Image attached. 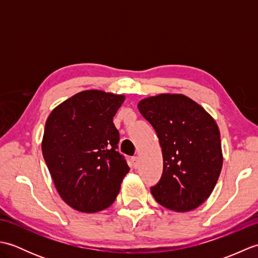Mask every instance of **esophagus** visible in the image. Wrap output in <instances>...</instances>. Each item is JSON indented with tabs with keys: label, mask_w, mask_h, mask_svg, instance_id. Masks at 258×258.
Masks as SVG:
<instances>
[{
	"label": "esophagus",
	"mask_w": 258,
	"mask_h": 258,
	"mask_svg": "<svg viewBox=\"0 0 258 258\" xmlns=\"http://www.w3.org/2000/svg\"><path fill=\"white\" fill-rule=\"evenodd\" d=\"M131 163H132V165H133L134 168H138V167H139V164H140L139 157H138V156L132 157V160H131Z\"/></svg>",
	"instance_id": "obj_1"
}]
</instances>
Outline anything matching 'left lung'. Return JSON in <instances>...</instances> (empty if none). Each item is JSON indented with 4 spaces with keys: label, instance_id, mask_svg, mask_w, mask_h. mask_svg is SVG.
Here are the masks:
<instances>
[{
    "label": "left lung",
    "instance_id": "8db88e82",
    "mask_svg": "<svg viewBox=\"0 0 258 258\" xmlns=\"http://www.w3.org/2000/svg\"><path fill=\"white\" fill-rule=\"evenodd\" d=\"M139 111L154 127L163 154V174L151 193L158 204L188 212L204 203L223 166L218 126L200 104L183 94L140 101Z\"/></svg>",
    "mask_w": 258,
    "mask_h": 258
}]
</instances>
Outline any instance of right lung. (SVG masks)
Returning <instances> with one entry per match:
<instances>
[{"mask_svg": "<svg viewBox=\"0 0 258 258\" xmlns=\"http://www.w3.org/2000/svg\"><path fill=\"white\" fill-rule=\"evenodd\" d=\"M124 95L80 92L53 109L42 153L62 200L74 210L96 213L111 206L130 167L116 151L113 117Z\"/></svg>", "mask_w": 258, "mask_h": 258, "instance_id": "right-lung-1", "label": "right lung"}]
</instances>
